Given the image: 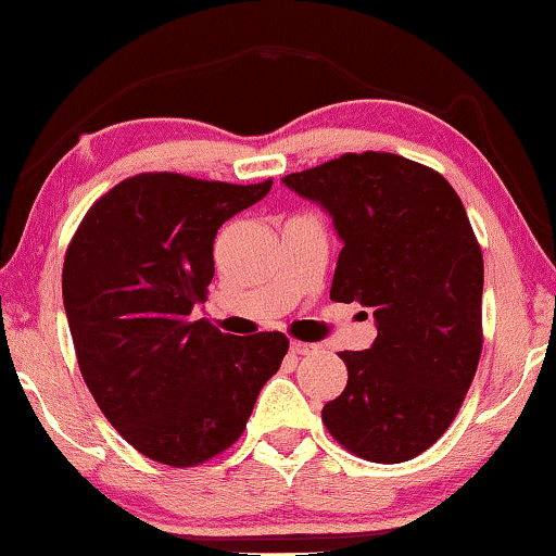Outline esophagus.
<instances>
[{
    "instance_id": "obj_1",
    "label": "esophagus",
    "mask_w": 556,
    "mask_h": 556,
    "mask_svg": "<svg viewBox=\"0 0 556 556\" xmlns=\"http://www.w3.org/2000/svg\"><path fill=\"white\" fill-rule=\"evenodd\" d=\"M312 351H316V345H314V343L291 341V353H294V355H306V353H312Z\"/></svg>"
}]
</instances>
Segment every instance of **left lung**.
I'll use <instances>...</instances> for the list:
<instances>
[{
    "mask_svg": "<svg viewBox=\"0 0 556 556\" xmlns=\"http://www.w3.org/2000/svg\"><path fill=\"white\" fill-rule=\"evenodd\" d=\"M281 181L333 218L331 299L378 324L368 351L338 353L348 384L321 409L326 429L372 464L419 456L454 421L483 348V255L464 203L434 168L388 152Z\"/></svg>",
    "mask_w": 556,
    "mask_h": 556,
    "instance_id": "left-lung-1",
    "label": "left lung"
}]
</instances>
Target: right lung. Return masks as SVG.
<instances>
[{"mask_svg": "<svg viewBox=\"0 0 556 556\" xmlns=\"http://www.w3.org/2000/svg\"><path fill=\"white\" fill-rule=\"evenodd\" d=\"M184 174L125 178L86 213L63 262V306L88 390L139 454L188 468L232 446L289 351L285 333L188 321L213 279V242L265 199Z\"/></svg>", "mask_w": 556, "mask_h": 556, "instance_id": "add662e5", "label": "right lung"}]
</instances>
